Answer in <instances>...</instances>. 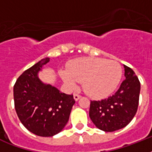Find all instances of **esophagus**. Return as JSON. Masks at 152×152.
Listing matches in <instances>:
<instances>
[{"label": "esophagus", "mask_w": 152, "mask_h": 152, "mask_svg": "<svg viewBox=\"0 0 152 152\" xmlns=\"http://www.w3.org/2000/svg\"><path fill=\"white\" fill-rule=\"evenodd\" d=\"M73 97H74V99L76 100V101H77V100H79L81 98V95H78V94H76V93H75L73 95Z\"/></svg>", "instance_id": "34e87169"}]
</instances>
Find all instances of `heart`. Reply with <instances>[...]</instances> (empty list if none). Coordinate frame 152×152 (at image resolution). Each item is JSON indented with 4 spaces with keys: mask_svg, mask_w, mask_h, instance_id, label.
Returning a JSON list of instances; mask_svg holds the SVG:
<instances>
[{
    "mask_svg": "<svg viewBox=\"0 0 152 152\" xmlns=\"http://www.w3.org/2000/svg\"><path fill=\"white\" fill-rule=\"evenodd\" d=\"M67 85L72 88L82 83L89 96L103 98L113 92L120 83L122 68L115 61L98 57H83L74 61L68 70L60 72Z\"/></svg>",
    "mask_w": 152,
    "mask_h": 152,
    "instance_id": "b5f03b06",
    "label": "heart"
}]
</instances>
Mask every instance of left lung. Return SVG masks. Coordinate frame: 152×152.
Listing matches in <instances>:
<instances>
[{
  "instance_id": "obj_1",
  "label": "left lung",
  "mask_w": 152,
  "mask_h": 152,
  "mask_svg": "<svg viewBox=\"0 0 152 152\" xmlns=\"http://www.w3.org/2000/svg\"><path fill=\"white\" fill-rule=\"evenodd\" d=\"M125 80L107 99L91 101L89 116L98 129L113 132L125 127L132 120L139 105L140 83L131 68L124 64Z\"/></svg>"
}]
</instances>
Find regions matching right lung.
<instances>
[{"label":"right lung","mask_w":152,"mask_h":152,"mask_svg":"<svg viewBox=\"0 0 152 152\" xmlns=\"http://www.w3.org/2000/svg\"><path fill=\"white\" fill-rule=\"evenodd\" d=\"M49 61L46 57L23 72L13 88L15 112L21 123L32 133L45 137L64 129L76 102L72 95L39 80L38 72Z\"/></svg>","instance_id":"add662e5"}]
</instances>
